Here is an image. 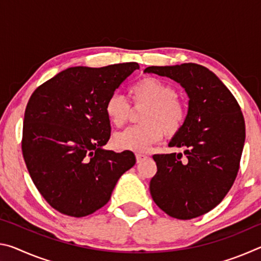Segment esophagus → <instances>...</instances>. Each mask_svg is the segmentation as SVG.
<instances>
[{
  "label": "esophagus",
  "instance_id": "esophagus-1",
  "mask_svg": "<svg viewBox=\"0 0 261 261\" xmlns=\"http://www.w3.org/2000/svg\"><path fill=\"white\" fill-rule=\"evenodd\" d=\"M136 159H137V162H141L145 159H147V155H145V154H141V153H137L136 154Z\"/></svg>",
  "mask_w": 261,
  "mask_h": 261
}]
</instances>
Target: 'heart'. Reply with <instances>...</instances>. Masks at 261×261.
Masks as SVG:
<instances>
[{
  "instance_id": "obj_1",
  "label": "heart",
  "mask_w": 261,
  "mask_h": 261,
  "mask_svg": "<svg viewBox=\"0 0 261 261\" xmlns=\"http://www.w3.org/2000/svg\"><path fill=\"white\" fill-rule=\"evenodd\" d=\"M135 106H146L140 115L141 124L134 125L114 136L115 147L122 151L145 152L158 143L163 135L174 137L188 120V108L177 98L176 88L155 77L139 79L130 88ZM105 112L113 125L121 127L131 115V106L120 94L110 95Z\"/></svg>"
}]
</instances>
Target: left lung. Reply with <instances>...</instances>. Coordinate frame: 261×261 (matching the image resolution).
<instances>
[{
  "label": "left lung",
  "instance_id": "8db88e82",
  "mask_svg": "<svg viewBox=\"0 0 261 261\" xmlns=\"http://www.w3.org/2000/svg\"><path fill=\"white\" fill-rule=\"evenodd\" d=\"M179 83L189 95L188 120L169 143L184 154H154L158 171L149 182L155 204L171 218L190 220L218 206L240 169L245 122L235 96L210 71L196 63L148 67Z\"/></svg>",
  "mask_w": 261,
  "mask_h": 261
}]
</instances>
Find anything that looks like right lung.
Wrapping results in <instances>:
<instances>
[{
	"instance_id": "right-lung-1",
	"label": "right lung",
	"mask_w": 261,
	"mask_h": 261,
	"mask_svg": "<svg viewBox=\"0 0 261 261\" xmlns=\"http://www.w3.org/2000/svg\"><path fill=\"white\" fill-rule=\"evenodd\" d=\"M138 63L73 67L35 90L25 109L21 152L31 178L53 208L83 218L103 207L135 166L131 151H106V101Z\"/></svg>"
}]
</instances>
